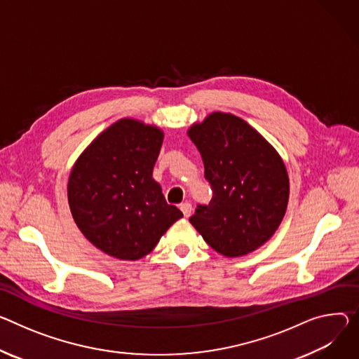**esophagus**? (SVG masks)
Here are the masks:
<instances>
[{"mask_svg": "<svg viewBox=\"0 0 359 359\" xmlns=\"http://www.w3.org/2000/svg\"><path fill=\"white\" fill-rule=\"evenodd\" d=\"M180 210L183 212V215H184V217H189L190 215H191V205L189 203V202H184V203H182L180 205Z\"/></svg>", "mask_w": 359, "mask_h": 359, "instance_id": "obj_1", "label": "esophagus"}]
</instances>
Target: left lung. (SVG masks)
Listing matches in <instances>:
<instances>
[{"label":"left lung","instance_id":"left-lung-1","mask_svg":"<svg viewBox=\"0 0 359 359\" xmlns=\"http://www.w3.org/2000/svg\"><path fill=\"white\" fill-rule=\"evenodd\" d=\"M205 165L213 198L189 222L226 257L248 255L279 227L289 201V177L278 151L245 120L212 113L187 132Z\"/></svg>","mask_w":359,"mask_h":359}]
</instances>
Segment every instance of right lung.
<instances>
[{
	"label": "right lung",
	"mask_w": 359,
	"mask_h": 359,
	"mask_svg": "<svg viewBox=\"0 0 359 359\" xmlns=\"http://www.w3.org/2000/svg\"><path fill=\"white\" fill-rule=\"evenodd\" d=\"M163 136L156 126L121 118L90 143L72 169L73 219L88 242L116 259H142L183 217L153 179Z\"/></svg>",
	"instance_id": "add662e5"
}]
</instances>
